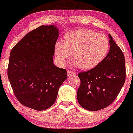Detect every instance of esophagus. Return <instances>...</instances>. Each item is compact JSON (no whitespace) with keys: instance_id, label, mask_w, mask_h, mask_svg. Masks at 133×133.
Returning a JSON list of instances; mask_svg holds the SVG:
<instances>
[{"instance_id":"esophagus-1","label":"esophagus","mask_w":133,"mask_h":133,"mask_svg":"<svg viewBox=\"0 0 133 133\" xmlns=\"http://www.w3.org/2000/svg\"><path fill=\"white\" fill-rule=\"evenodd\" d=\"M67 73H68V76L69 77V76H71L72 75H75L76 73L74 72H72V71H68L67 72Z\"/></svg>"}]
</instances>
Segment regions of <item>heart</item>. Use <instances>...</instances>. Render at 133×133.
<instances>
[{"label": "heart", "instance_id": "obj_1", "mask_svg": "<svg viewBox=\"0 0 133 133\" xmlns=\"http://www.w3.org/2000/svg\"><path fill=\"white\" fill-rule=\"evenodd\" d=\"M109 49V41L106 36L82 29L67 33L64 42H57L54 52L60 64L64 65L72 53L73 65L90 69L103 61Z\"/></svg>", "mask_w": 133, "mask_h": 133}]
</instances>
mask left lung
I'll return each mask as SVG.
<instances>
[{
	"label": "left lung",
	"mask_w": 133,
	"mask_h": 133,
	"mask_svg": "<svg viewBox=\"0 0 133 133\" xmlns=\"http://www.w3.org/2000/svg\"><path fill=\"white\" fill-rule=\"evenodd\" d=\"M109 51L94 68L78 74L81 85L77 93L79 104L96 111L110 105L116 98L126 79L124 54L110 34Z\"/></svg>",
	"instance_id": "1"
}]
</instances>
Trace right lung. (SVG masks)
<instances>
[{"instance_id":"right-lung-1","label":"right lung","mask_w":133,"mask_h":133,"mask_svg":"<svg viewBox=\"0 0 133 133\" xmlns=\"http://www.w3.org/2000/svg\"><path fill=\"white\" fill-rule=\"evenodd\" d=\"M58 37L56 25H41L27 34L10 52L7 74L14 93L22 105L34 110L52 106L68 78L66 70L53 63Z\"/></svg>"}]
</instances>
